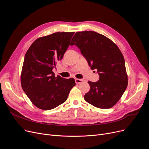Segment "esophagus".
Here are the masks:
<instances>
[{"instance_id":"esophagus-1","label":"esophagus","mask_w":149,"mask_h":149,"mask_svg":"<svg viewBox=\"0 0 149 149\" xmlns=\"http://www.w3.org/2000/svg\"><path fill=\"white\" fill-rule=\"evenodd\" d=\"M83 82V79H75V83L76 84H81Z\"/></svg>"}]
</instances>
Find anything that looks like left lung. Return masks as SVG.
Masks as SVG:
<instances>
[{
	"instance_id": "left-lung-1",
	"label": "left lung",
	"mask_w": 149,
	"mask_h": 149,
	"mask_svg": "<svg viewBox=\"0 0 149 149\" xmlns=\"http://www.w3.org/2000/svg\"><path fill=\"white\" fill-rule=\"evenodd\" d=\"M75 45L87 60L91 69H97V82L89 81L90 91L84 98L88 103L100 109L115 106L128 84L123 55L117 45L104 35L94 31L77 32L70 45Z\"/></svg>"
}]
</instances>
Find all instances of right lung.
Here are the masks:
<instances>
[{"label":"right lung","mask_w":149,"mask_h":149,"mask_svg":"<svg viewBox=\"0 0 149 149\" xmlns=\"http://www.w3.org/2000/svg\"><path fill=\"white\" fill-rule=\"evenodd\" d=\"M74 32H58L39 37L26 52L20 75L22 88L32 103L51 110L66 101L74 79L56 77L52 69L62 59Z\"/></svg>","instance_id":"1"}]
</instances>
